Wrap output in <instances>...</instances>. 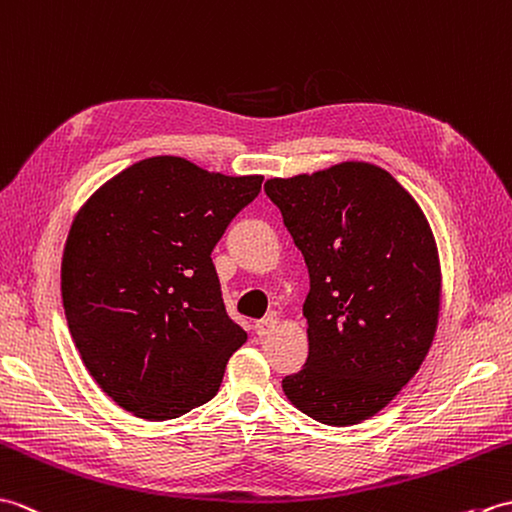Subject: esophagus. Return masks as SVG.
I'll list each match as a JSON object with an SVG mask.
<instances>
[{
	"mask_svg": "<svg viewBox=\"0 0 512 512\" xmlns=\"http://www.w3.org/2000/svg\"><path fill=\"white\" fill-rule=\"evenodd\" d=\"M276 331V317L274 315H267L263 320L256 322V335L258 337H267Z\"/></svg>",
	"mask_w": 512,
	"mask_h": 512,
	"instance_id": "esophagus-1",
	"label": "esophagus"
}]
</instances>
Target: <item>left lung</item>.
Listing matches in <instances>:
<instances>
[{
	"instance_id": "8db88e82",
	"label": "left lung",
	"mask_w": 512,
	"mask_h": 512,
	"mask_svg": "<svg viewBox=\"0 0 512 512\" xmlns=\"http://www.w3.org/2000/svg\"><path fill=\"white\" fill-rule=\"evenodd\" d=\"M265 192L311 278L309 357L282 390L313 420L355 425L401 392L434 339L440 265L429 223L372 164L269 179Z\"/></svg>"
}]
</instances>
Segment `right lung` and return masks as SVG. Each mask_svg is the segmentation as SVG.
<instances>
[{"label": "right lung", "mask_w": 512, "mask_h": 512, "mask_svg": "<svg viewBox=\"0 0 512 512\" xmlns=\"http://www.w3.org/2000/svg\"><path fill=\"white\" fill-rule=\"evenodd\" d=\"M263 177L149 157L76 214L61 293L85 368L122 410L168 420L219 392L247 333L225 311L212 249Z\"/></svg>", "instance_id": "1"}]
</instances>
